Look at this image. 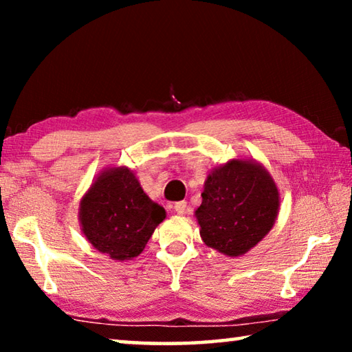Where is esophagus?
Segmentation results:
<instances>
[{
	"mask_svg": "<svg viewBox=\"0 0 352 352\" xmlns=\"http://www.w3.org/2000/svg\"><path fill=\"white\" fill-rule=\"evenodd\" d=\"M174 211L177 214H180V216H183V214H186V211H188V204L186 201H177V204L174 205Z\"/></svg>",
	"mask_w": 352,
	"mask_h": 352,
	"instance_id": "obj_1",
	"label": "esophagus"
}]
</instances>
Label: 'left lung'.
<instances>
[{
  "label": "left lung",
  "mask_w": 352,
  "mask_h": 352,
  "mask_svg": "<svg viewBox=\"0 0 352 352\" xmlns=\"http://www.w3.org/2000/svg\"><path fill=\"white\" fill-rule=\"evenodd\" d=\"M279 205L270 172L254 158H233L208 174L194 216L208 247L239 258L270 233Z\"/></svg>",
  "instance_id": "1"
}]
</instances>
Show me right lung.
Wrapping results in <instances>:
<instances>
[{
    "mask_svg": "<svg viewBox=\"0 0 352 352\" xmlns=\"http://www.w3.org/2000/svg\"><path fill=\"white\" fill-rule=\"evenodd\" d=\"M164 219V208L148 199L127 166L100 170L79 204L82 234L99 253L119 262L140 256Z\"/></svg>",
    "mask_w": 352,
    "mask_h": 352,
    "instance_id": "add662e5",
    "label": "right lung"
}]
</instances>
